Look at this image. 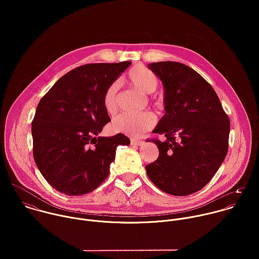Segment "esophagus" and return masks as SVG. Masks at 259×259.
Masks as SVG:
<instances>
[{
	"label": "esophagus",
	"mask_w": 259,
	"mask_h": 259,
	"mask_svg": "<svg viewBox=\"0 0 259 259\" xmlns=\"http://www.w3.org/2000/svg\"><path fill=\"white\" fill-rule=\"evenodd\" d=\"M144 143L143 140H140V139H131V144H134V145H142Z\"/></svg>",
	"instance_id": "34e87169"
}]
</instances>
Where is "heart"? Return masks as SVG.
I'll return each instance as SVG.
<instances>
[{
  "label": "heart",
  "instance_id": "obj_1",
  "mask_svg": "<svg viewBox=\"0 0 259 259\" xmlns=\"http://www.w3.org/2000/svg\"><path fill=\"white\" fill-rule=\"evenodd\" d=\"M127 81L138 91L143 94H151L158 88L159 80L155 73L144 66H134L127 73ZM119 84L114 82L110 84L103 94V106L107 113L112 114L117 108V93ZM157 104L161 101L158 99ZM156 117L153 113L145 112L140 114H121L112 123V130L118 133L130 136H140L146 130L154 127Z\"/></svg>",
  "mask_w": 259,
  "mask_h": 259
}]
</instances>
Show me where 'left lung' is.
<instances>
[{
    "label": "left lung",
    "instance_id": "left-lung-1",
    "mask_svg": "<svg viewBox=\"0 0 259 259\" xmlns=\"http://www.w3.org/2000/svg\"><path fill=\"white\" fill-rule=\"evenodd\" d=\"M165 88L166 114L154 133L158 159L146 173L161 191L189 196L202 190L223 164L229 150L230 119L212 86L192 67L175 61L149 64Z\"/></svg>",
    "mask_w": 259,
    "mask_h": 259
}]
</instances>
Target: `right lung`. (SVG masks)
<instances>
[{
	"instance_id": "1",
	"label": "right lung",
	"mask_w": 259,
	"mask_h": 259,
	"mask_svg": "<svg viewBox=\"0 0 259 259\" xmlns=\"http://www.w3.org/2000/svg\"><path fill=\"white\" fill-rule=\"evenodd\" d=\"M131 61L90 63L62 76L42 97L31 122L32 154L44 178L67 196L93 192L109 174L118 145L130 139L98 134L110 119L103 94Z\"/></svg>"
}]
</instances>
